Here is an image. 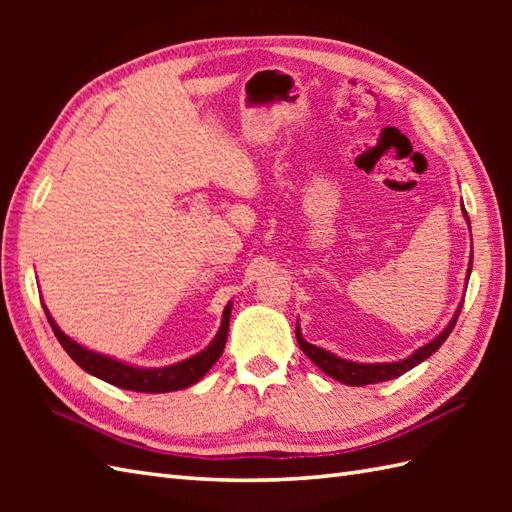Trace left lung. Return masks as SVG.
<instances>
[{
  "label": "left lung",
  "mask_w": 512,
  "mask_h": 512,
  "mask_svg": "<svg viewBox=\"0 0 512 512\" xmlns=\"http://www.w3.org/2000/svg\"><path fill=\"white\" fill-rule=\"evenodd\" d=\"M462 213L466 217V224H469V231H471V222H469V215H466L464 206H462ZM473 248V246H471ZM471 268H473V253L469 259V270H466V281L471 277ZM466 286V284H464ZM464 301V299H462ZM460 310H462V303L458 306V310L453 312L451 321L447 323V328H444L436 339H431L429 343H424L418 350H413L407 358H402V361H394V363H356V361H347V358L336 356L328 350H323L319 345H312L306 339H303L301 328H299V321H297V343L306 354L310 361L317 365L319 369H323L325 374L330 378L339 380L343 385H350V387H363V385H374V383H385V380L391 378H398L409 369H413L416 365H420L422 361H427V358L440 350V345L449 339V334L453 332V325L460 317Z\"/></svg>",
  "instance_id": "1"
}]
</instances>
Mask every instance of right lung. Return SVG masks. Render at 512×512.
Listing matches in <instances>:
<instances>
[{"mask_svg": "<svg viewBox=\"0 0 512 512\" xmlns=\"http://www.w3.org/2000/svg\"><path fill=\"white\" fill-rule=\"evenodd\" d=\"M43 310H46V317H48L52 330H54V336L59 339L61 347L70 354L72 361L79 365L83 372H88L96 378L105 380V383L121 387V389L145 391V394H167V391L187 389V387L198 383V380L215 365L217 358L222 356L224 345H226V336H228V323H231L233 303L231 301L226 303V308L222 312L220 330H217L213 341L206 345L202 352L184 358V361H180V363L165 365V367H140V365L118 361V358H114V356L94 352V350H90V347H85L81 343H76L74 339H70V336L59 328L57 321L52 319L48 308L43 306Z\"/></svg>", "mask_w": 512, "mask_h": 512, "instance_id": "obj_1", "label": "right lung"}]
</instances>
